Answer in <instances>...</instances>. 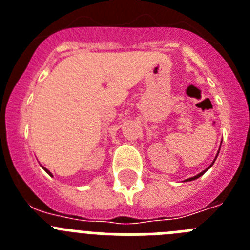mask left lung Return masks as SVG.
<instances>
[{
	"label": "left lung",
	"mask_w": 250,
	"mask_h": 250,
	"mask_svg": "<svg viewBox=\"0 0 250 250\" xmlns=\"http://www.w3.org/2000/svg\"><path fill=\"white\" fill-rule=\"evenodd\" d=\"M219 150H220V149H219ZM219 150H218V154H219ZM218 154H216V156H218ZM216 156H215V159H216ZM215 159H214V160H213V163H211V164H210V165H209V167H207V169H205V170H203L202 173H199V174H198V175L193 176V178H189V179H187V180H184V182H191V180H195V179L200 178V176H202V175H203V174H204V173H205V171H207V170H208V169H210V167H211V165H213V164H214V161H215Z\"/></svg>",
	"instance_id": "obj_1"
}]
</instances>
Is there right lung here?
Returning a JSON list of instances; mask_svg holds the SVG:
<instances>
[{
	"label": "right lung",
	"instance_id": "1",
	"mask_svg": "<svg viewBox=\"0 0 250 250\" xmlns=\"http://www.w3.org/2000/svg\"><path fill=\"white\" fill-rule=\"evenodd\" d=\"M43 170H45V171H46V173H47L48 174V175H51V176H52V174H51L50 173V171H48V170L47 169H46V167H43Z\"/></svg>",
	"mask_w": 250,
	"mask_h": 250
}]
</instances>
